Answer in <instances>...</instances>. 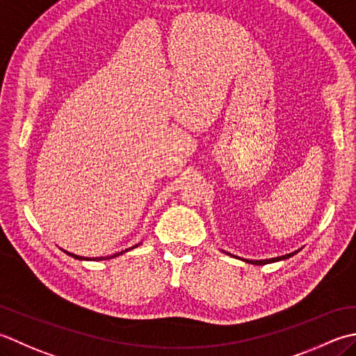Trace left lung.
Segmentation results:
<instances>
[{
    "mask_svg": "<svg viewBox=\"0 0 356 356\" xmlns=\"http://www.w3.org/2000/svg\"><path fill=\"white\" fill-rule=\"evenodd\" d=\"M224 252V250H222ZM300 250H295V252H292V253H287V255H282V257H277V258H269V259H248V258H241V257H236V255H232V253H229V252H224V253H227V255H230V257H234V258H238V259H241V261H244V263H249V264H255V266H264V264H269V263H277V261H282V259H287V258H290V257H293L295 253H298Z\"/></svg>",
    "mask_w": 356,
    "mask_h": 356,
    "instance_id": "left-lung-1",
    "label": "left lung"
}]
</instances>
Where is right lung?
Instances as JSON below:
<instances>
[{
    "label": "right lung",
    "mask_w": 356,
    "mask_h": 356,
    "mask_svg": "<svg viewBox=\"0 0 356 356\" xmlns=\"http://www.w3.org/2000/svg\"><path fill=\"white\" fill-rule=\"evenodd\" d=\"M140 244H141V243H140ZM140 244H135V245H132V248H129V249H126V250H121V252H118V253H113V255H108V257H95V258H86V257H79V255H75V253H70V252L64 250V249H61V250H63L64 253H67L69 257L75 258V259H79V261H103V259H112V258H117V257L122 255V253H124V252H129V250H132V249L138 248V245H140Z\"/></svg>",
    "instance_id": "obj_1"
}]
</instances>
